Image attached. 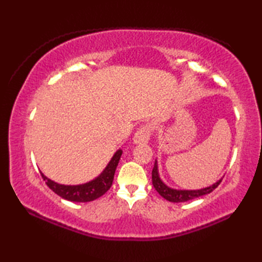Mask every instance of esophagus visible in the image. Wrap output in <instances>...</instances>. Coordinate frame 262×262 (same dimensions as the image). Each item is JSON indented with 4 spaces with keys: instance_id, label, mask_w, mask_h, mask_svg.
<instances>
[{
    "instance_id": "esophagus-1",
    "label": "esophagus",
    "mask_w": 262,
    "mask_h": 262,
    "mask_svg": "<svg viewBox=\"0 0 262 262\" xmlns=\"http://www.w3.org/2000/svg\"><path fill=\"white\" fill-rule=\"evenodd\" d=\"M149 136H151V129H149V127L142 126L135 133L133 141H134L135 144H146L149 141Z\"/></svg>"
}]
</instances>
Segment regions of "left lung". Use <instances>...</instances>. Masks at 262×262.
I'll use <instances>...</instances> for the list:
<instances>
[{
  "label": "left lung",
  "mask_w": 262,
  "mask_h": 262,
  "mask_svg": "<svg viewBox=\"0 0 262 262\" xmlns=\"http://www.w3.org/2000/svg\"><path fill=\"white\" fill-rule=\"evenodd\" d=\"M222 179L217 180L213 185L208 187H205L202 189H194V190H186V189H174L169 186H166L165 183L162 181L159 174V166H158V161L155 160L154 168L152 171V183L161 196L164 199L169 200L171 203H183L188 202V200H191L194 198H198L200 196H204V194H207L211 192L214 189L220 185Z\"/></svg>",
  "instance_id": "left-lung-1"
}]
</instances>
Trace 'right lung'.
<instances>
[{"mask_svg":"<svg viewBox=\"0 0 262 262\" xmlns=\"http://www.w3.org/2000/svg\"><path fill=\"white\" fill-rule=\"evenodd\" d=\"M121 154L122 151L118 149L101 173L94 178L93 180L82 183V185H62V183H57L49 179L41 171L40 174L42 179L46 181V185L62 198L75 203L92 202V200L101 197L102 194L107 192L113 185L116 168L119 163Z\"/></svg>","mask_w":262,"mask_h":262,"instance_id":"obj_1","label":"right lung"}]
</instances>
